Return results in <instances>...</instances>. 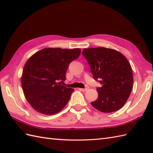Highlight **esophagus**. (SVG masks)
I'll list each match as a JSON object with an SVG mask.
<instances>
[{
	"label": "esophagus",
	"instance_id": "obj_1",
	"mask_svg": "<svg viewBox=\"0 0 153 153\" xmlns=\"http://www.w3.org/2000/svg\"><path fill=\"white\" fill-rule=\"evenodd\" d=\"M79 90L83 91V92H85V91H87V88H79Z\"/></svg>",
	"mask_w": 153,
	"mask_h": 153
}]
</instances>
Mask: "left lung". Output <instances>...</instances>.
Instances as JSON below:
<instances>
[{
    "label": "left lung",
    "mask_w": 153,
    "mask_h": 153,
    "mask_svg": "<svg viewBox=\"0 0 153 153\" xmlns=\"http://www.w3.org/2000/svg\"><path fill=\"white\" fill-rule=\"evenodd\" d=\"M83 55L94 79L102 86L97 88L98 98L91 102L98 111L111 113L125 104L133 88V74L128 60L115 49L102 47L83 49Z\"/></svg>",
    "instance_id": "left-lung-1"
}]
</instances>
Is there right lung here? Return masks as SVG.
<instances>
[{
  "mask_svg": "<svg viewBox=\"0 0 153 153\" xmlns=\"http://www.w3.org/2000/svg\"><path fill=\"white\" fill-rule=\"evenodd\" d=\"M81 49L44 48L27 60L21 76L26 100L35 111L46 115L60 112L68 102L74 88L60 85L70 63Z\"/></svg>",
  "mask_w": 153,
  "mask_h": 153,
  "instance_id": "add662e5",
  "label": "right lung"
}]
</instances>
